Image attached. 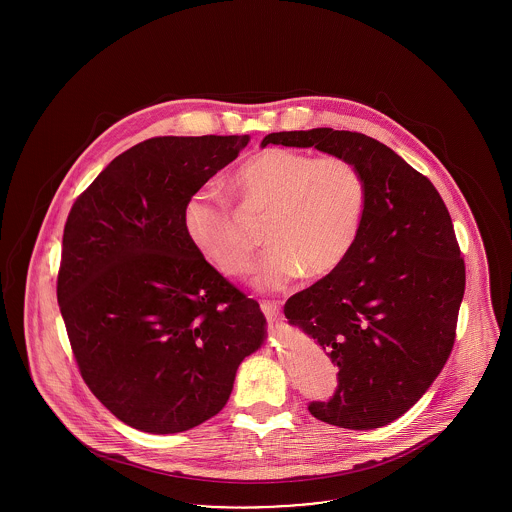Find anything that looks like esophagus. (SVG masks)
<instances>
[{
	"instance_id": "obj_1",
	"label": "esophagus",
	"mask_w": 512,
	"mask_h": 512,
	"mask_svg": "<svg viewBox=\"0 0 512 512\" xmlns=\"http://www.w3.org/2000/svg\"><path fill=\"white\" fill-rule=\"evenodd\" d=\"M261 311L265 313L268 322H278L280 320V307L272 301H263L261 303Z\"/></svg>"
}]
</instances>
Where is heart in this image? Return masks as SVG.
<instances>
[{
  "label": "heart",
  "instance_id": "heart-1",
  "mask_svg": "<svg viewBox=\"0 0 512 512\" xmlns=\"http://www.w3.org/2000/svg\"><path fill=\"white\" fill-rule=\"evenodd\" d=\"M232 188L245 207L268 213V247L255 284L278 292L301 278L340 267L359 238L366 207L361 169L340 155L315 157L293 149H267L234 172ZM184 226L197 251L226 276H244L253 265L257 238L232 207L197 194L184 209Z\"/></svg>",
  "mask_w": 512,
  "mask_h": 512
}]
</instances>
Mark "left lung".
<instances>
[{"instance_id":"8db88e82","label":"left lung","mask_w":512,"mask_h":512,"mask_svg":"<svg viewBox=\"0 0 512 512\" xmlns=\"http://www.w3.org/2000/svg\"><path fill=\"white\" fill-rule=\"evenodd\" d=\"M317 147L365 176L359 238L340 267L284 307L340 368L318 420L380 428L407 413L438 378L455 343L464 261L434 184L378 140L349 130L272 132L263 144Z\"/></svg>"}]
</instances>
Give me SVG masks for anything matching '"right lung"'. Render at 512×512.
<instances>
[{
	"instance_id": "1",
	"label": "right lung",
	"mask_w": 512,
	"mask_h": 512,
	"mask_svg": "<svg viewBox=\"0 0 512 512\" xmlns=\"http://www.w3.org/2000/svg\"><path fill=\"white\" fill-rule=\"evenodd\" d=\"M249 136H159L126 149L78 195L57 301L78 370L124 424L176 434L226 405L265 341L259 303L188 238L192 195Z\"/></svg>"
}]
</instances>
